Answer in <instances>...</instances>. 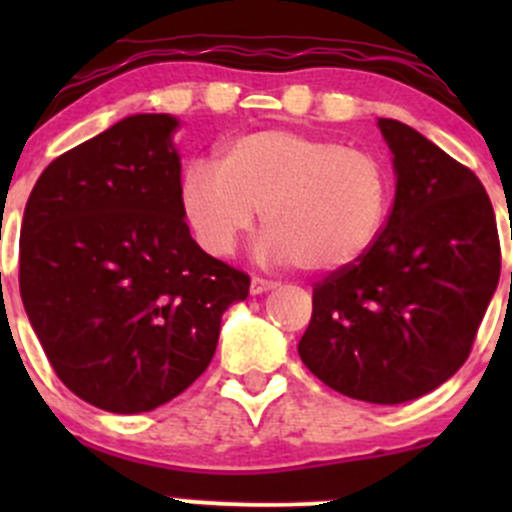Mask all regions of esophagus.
<instances>
[{
	"label": "esophagus",
	"instance_id": "1",
	"mask_svg": "<svg viewBox=\"0 0 512 512\" xmlns=\"http://www.w3.org/2000/svg\"><path fill=\"white\" fill-rule=\"evenodd\" d=\"M277 282L275 280H265V277H252L250 282V292L252 294H262V292H270V289H275Z\"/></svg>",
	"mask_w": 512,
	"mask_h": 512
}]
</instances>
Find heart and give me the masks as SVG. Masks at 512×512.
Returning a JSON list of instances; mask_svg holds the SVG:
<instances>
[{
	"label": "heart",
	"instance_id": "obj_1",
	"mask_svg": "<svg viewBox=\"0 0 512 512\" xmlns=\"http://www.w3.org/2000/svg\"><path fill=\"white\" fill-rule=\"evenodd\" d=\"M389 170L337 138L257 131L195 160L180 205L200 245L227 255L262 210L265 252L304 272H337L369 252L389 213Z\"/></svg>",
	"mask_w": 512,
	"mask_h": 512
}]
</instances>
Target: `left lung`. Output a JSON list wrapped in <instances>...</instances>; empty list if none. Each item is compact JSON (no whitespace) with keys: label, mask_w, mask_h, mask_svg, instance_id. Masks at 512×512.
Returning <instances> with one entry per match:
<instances>
[{"label":"left lung","mask_w":512,"mask_h":512,"mask_svg":"<svg viewBox=\"0 0 512 512\" xmlns=\"http://www.w3.org/2000/svg\"><path fill=\"white\" fill-rule=\"evenodd\" d=\"M379 128L394 153V205L361 260L314 282L297 349L329 389L404 404L466 364L498 287L500 240L471 168L406 123Z\"/></svg>","instance_id":"8db88e82"}]
</instances>
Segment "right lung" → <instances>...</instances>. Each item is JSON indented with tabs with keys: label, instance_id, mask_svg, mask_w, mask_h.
Listing matches in <instances>:
<instances>
[{
	"label": "right lung",
	"instance_id": "obj_1",
	"mask_svg": "<svg viewBox=\"0 0 512 512\" xmlns=\"http://www.w3.org/2000/svg\"><path fill=\"white\" fill-rule=\"evenodd\" d=\"M178 121L138 113L51 160L27 200L19 292L56 376L111 414L183 394L250 277L200 250L180 205Z\"/></svg>",
	"mask_w": 512,
	"mask_h": 512
}]
</instances>
